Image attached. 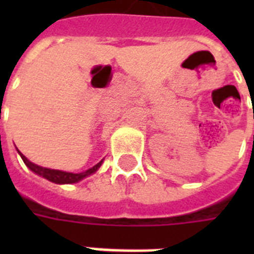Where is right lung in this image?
<instances>
[{"label":"right lung","instance_id":"right-lung-1","mask_svg":"<svg viewBox=\"0 0 254 254\" xmlns=\"http://www.w3.org/2000/svg\"><path fill=\"white\" fill-rule=\"evenodd\" d=\"M18 154L21 155L22 161L25 162V165L29 167L33 173H35L39 177L45 178L47 181L53 182V183H57V185H72V183H77V182L83 181L84 178L89 177L92 174H95L97 170L100 169V166L103 165L104 159H101L97 165H95L91 169L85 170L83 173H68V171H62V170H54V169H47V167L38 166L35 163L30 162L29 159L26 158L25 155L22 154L21 151L17 150Z\"/></svg>","mask_w":254,"mask_h":254}]
</instances>
